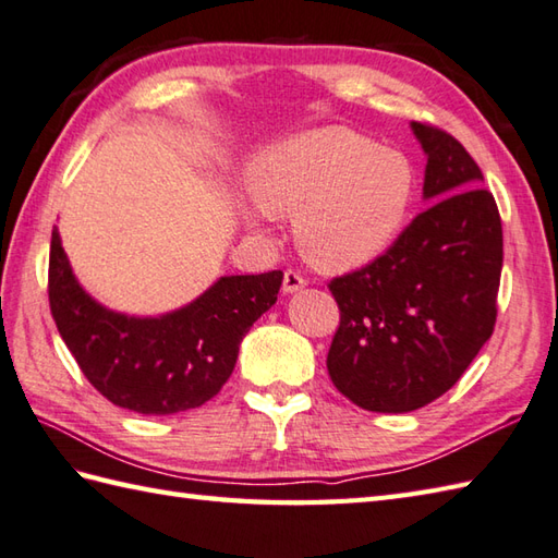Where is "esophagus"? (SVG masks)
<instances>
[{
  "label": "esophagus",
  "instance_id": "obj_1",
  "mask_svg": "<svg viewBox=\"0 0 558 558\" xmlns=\"http://www.w3.org/2000/svg\"><path fill=\"white\" fill-rule=\"evenodd\" d=\"M304 286H306V278L300 276L298 270H286V276H282V292L292 294V292L302 290Z\"/></svg>",
  "mask_w": 558,
  "mask_h": 558
}]
</instances>
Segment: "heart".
Instances as JSON below:
<instances>
[{
    "label": "heart",
    "instance_id": "obj_1",
    "mask_svg": "<svg viewBox=\"0 0 558 558\" xmlns=\"http://www.w3.org/2000/svg\"><path fill=\"white\" fill-rule=\"evenodd\" d=\"M246 189L268 216H292L312 266L342 272L369 264L405 222L414 174L408 158L345 126H322L266 148Z\"/></svg>",
    "mask_w": 558,
    "mask_h": 558
}]
</instances>
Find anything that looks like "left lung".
Here are the masks:
<instances>
[{
  "label": "left lung",
  "mask_w": 558,
  "mask_h": 558,
  "mask_svg": "<svg viewBox=\"0 0 558 558\" xmlns=\"http://www.w3.org/2000/svg\"><path fill=\"white\" fill-rule=\"evenodd\" d=\"M426 156L424 201L386 254L330 280L340 326L328 374L369 412L441 398L494 333L504 232L482 170L460 141L412 122Z\"/></svg>",
  "instance_id": "1"
}]
</instances>
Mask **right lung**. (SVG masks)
<instances>
[{"label":"right lung","instance_id":"1","mask_svg":"<svg viewBox=\"0 0 558 558\" xmlns=\"http://www.w3.org/2000/svg\"><path fill=\"white\" fill-rule=\"evenodd\" d=\"M47 280L59 336L93 388L117 408L174 414L218 396L242 338L276 304L282 270L225 276L182 310L126 316L81 288L54 228Z\"/></svg>","mask_w":558,"mask_h":558}]
</instances>
